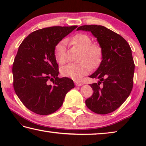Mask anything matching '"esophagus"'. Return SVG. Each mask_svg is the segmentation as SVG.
<instances>
[{
  "mask_svg": "<svg viewBox=\"0 0 146 146\" xmlns=\"http://www.w3.org/2000/svg\"><path fill=\"white\" fill-rule=\"evenodd\" d=\"M75 85H76V86H81L83 85L82 82H78V81H75Z\"/></svg>",
  "mask_w": 146,
  "mask_h": 146,
  "instance_id": "34e87169",
  "label": "esophagus"
}]
</instances>
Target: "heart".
<instances>
[{"instance_id": "obj_1", "label": "heart", "mask_w": 146, "mask_h": 146, "mask_svg": "<svg viewBox=\"0 0 146 146\" xmlns=\"http://www.w3.org/2000/svg\"><path fill=\"white\" fill-rule=\"evenodd\" d=\"M71 44L78 47L82 50L80 62L78 64H69L61 69V74L63 76L79 80L84 75L90 72L91 67L96 68L100 65L102 60L103 51L98 44H92V39L88 35L78 33L74 35L70 40ZM54 56L56 61L59 64L66 62V44L60 41L56 44Z\"/></svg>"}]
</instances>
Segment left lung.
Here are the masks:
<instances>
[{
	"instance_id": "1",
	"label": "left lung",
	"mask_w": 146,
	"mask_h": 146,
	"mask_svg": "<svg viewBox=\"0 0 146 146\" xmlns=\"http://www.w3.org/2000/svg\"><path fill=\"white\" fill-rule=\"evenodd\" d=\"M76 30L91 32L103 51L99 67L90 76L99 81L90 84L93 93L86 100V106L97 114L111 113L131 92L135 71L131 49L122 36L104 26L84 25Z\"/></svg>"
}]
</instances>
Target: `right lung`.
<instances>
[{"mask_svg": "<svg viewBox=\"0 0 146 146\" xmlns=\"http://www.w3.org/2000/svg\"><path fill=\"white\" fill-rule=\"evenodd\" d=\"M76 28L53 26L38 29L29 34L19 46L12 69L13 88L23 104L35 113L48 115L55 112L67 93L75 88L73 80L58 77L54 50Z\"/></svg>", "mask_w": 146, "mask_h": 146, "instance_id": "1", "label": "right lung"}]
</instances>
